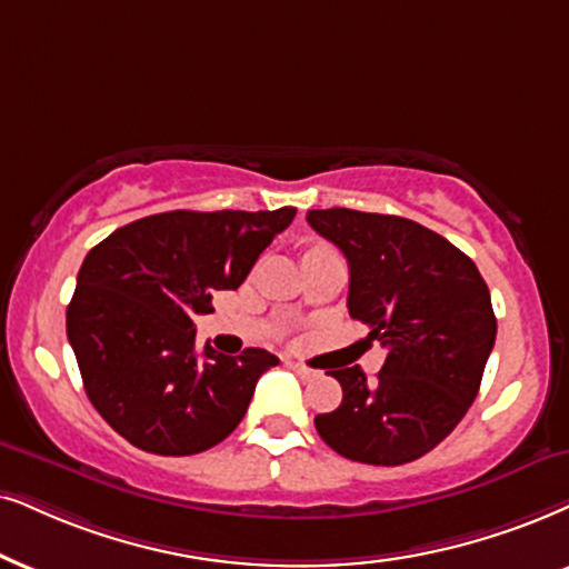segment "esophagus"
<instances>
[{
  "mask_svg": "<svg viewBox=\"0 0 569 569\" xmlns=\"http://www.w3.org/2000/svg\"><path fill=\"white\" fill-rule=\"evenodd\" d=\"M286 365H289V368H291L293 372H297L299 378H315V370L305 368V365H299V362H291V359H289V362H286Z\"/></svg>",
  "mask_w": 569,
  "mask_h": 569,
  "instance_id": "34e87169",
  "label": "esophagus"
}]
</instances>
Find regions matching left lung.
<instances>
[{
  "instance_id": "obj_1",
  "label": "left lung",
  "mask_w": 569,
  "mask_h": 569,
  "mask_svg": "<svg viewBox=\"0 0 569 569\" xmlns=\"http://www.w3.org/2000/svg\"><path fill=\"white\" fill-rule=\"evenodd\" d=\"M307 222L349 262V315L386 347L376 380L343 368L338 409L315 417L322 441L365 465H405L443 441L478 397L496 341L491 293L476 262L397 214L347 207Z\"/></svg>"
}]
</instances>
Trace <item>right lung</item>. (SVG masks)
Here are the masks:
<instances>
[{"label":"right lung","instance_id":"add662e5","mask_svg":"<svg viewBox=\"0 0 569 569\" xmlns=\"http://www.w3.org/2000/svg\"><path fill=\"white\" fill-rule=\"evenodd\" d=\"M272 212L149 214L97 243L78 270L68 341L93 409L136 449L189 457L228 438L278 357L243 349L197 355V315L243 283L257 257L291 226Z\"/></svg>","mask_w":569,"mask_h":569}]
</instances>
